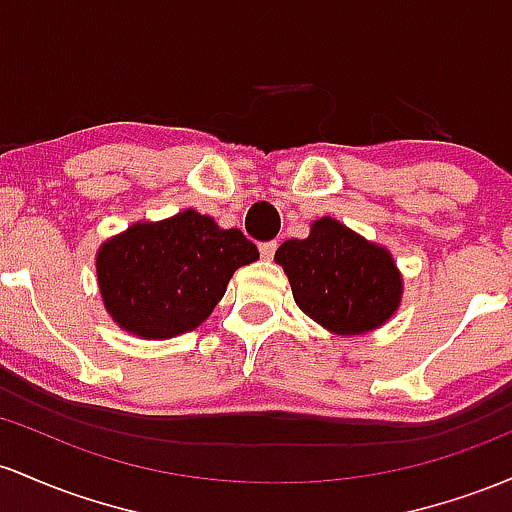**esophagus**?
I'll use <instances>...</instances> for the list:
<instances>
[{"label":"esophagus","mask_w":512,"mask_h":512,"mask_svg":"<svg viewBox=\"0 0 512 512\" xmlns=\"http://www.w3.org/2000/svg\"><path fill=\"white\" fill-rule=\"evenodd\" d=\"M275 249H278V244H275V241H266V244L258 246V251H261L263 261H271L273 254H275Z\"/></svg>","instance_id":"34e87169"}]
</instances>
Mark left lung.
Returning <instances> with one entry per match:
<instances>
[{"instance_id":"1","label":"left lung","mask_w":512,"mask_h":512,"mask_svg":"<svg viewBox=\"0 0 512 512\" xmlns=\"http://www.w3.org/2000/svg\"><path fill=\"white\" fill-rule=\"evenodd\" d=\"M275 263L283 266L297 307L336 336L380 329L404 297L392 251L333 217L314 220L309 237L283 241Z\"/></svg>"}]
</instances>
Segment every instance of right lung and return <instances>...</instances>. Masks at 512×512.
Segmentation results:
<instances>
[{
  "instance_id": "obj_1",
  "label": "right lung",
  "mask_w": 512,
  "mask_h": 512,
  "mask_svg": "<svg viewBox=\"0 0 512 512\" xmlns=\"http://www.w3.org/2000/svg\"><path fill=\"white\" fill-rule=\"evenodd\" d=\"M258 261L239 229H222L195 210L140 220L96 251V283L113 324L145 341L198 329L237 268Z\"/></svg>"
}]
</instances>
